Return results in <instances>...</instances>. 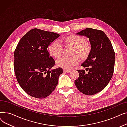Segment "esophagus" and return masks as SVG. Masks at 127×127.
Masks as SVG:
<instances>
[{
    "instance_id": "obj_1",
    "label": "esophagus",
    "mask_w": 127,
    "mask_h": 127,
    "mask_svg": "<svg viewBox=\"0 0 127 127\" xmlns=\"http://www.w3.org/2000/svg\"><path fill=\"white\" fill-rule=\"evenodd\" d=\"M63 71L64 72H70L71 71L70 70H67V69H64Z\"/></svg>"
}]
</instances>
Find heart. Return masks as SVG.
<instances>
[{
	"label": "heart",
	"mask_w": 127,
	"mask_h": 127,
	"mask_svg": "<svg viewBox=\"0 0 127 127\" xmlns=\"http://www.w3.org/2000/svg\"><path fill=\"white\" fill-rule=\"evenodd\" d=\"M68 43L75 47L74 54H78L83 59L87 58L91 51L89 43L85 42V39L78 35H71L64 37L59 40L53 41L49 46L48 50L50 55L56 58H59L62 54L63 44ZM80 62V58L75 55L72 57L63 56L58 60L56 64L58 66L65 69H71Z\"/></svg>",
	"instance_id": "heart-1"
}]
</instances>
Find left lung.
I'll return each mask as SVG.
<instances>
[{
  "label": "left lung",
  "mask_w": 127,
  "mask_h": 127,
  "mask_svg": "<svg viewBox=\"0 0 127 127\" xmlns=\"http://www.w3.org/2000/svg\"><path fill=\"white\" fill-rule=\"evenodd\" d=\"M76 34L89 39L91 51L81 64L84 70H77L79 78L75 81L77 89L83 94L93 95L108 84L114 72L115 52L110 39L101 30L86 28Z\"/></svg>",
  "instance_id": "left-lung-1"
}]
</instances>
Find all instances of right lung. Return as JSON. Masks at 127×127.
Wrapping results in <instances>:
<instances>
[{"label": "right lung", "instance_id": "add662e5", "mask_svg": "<svg viewBox=\"0 0 127 127\" xmlns=\"http://www.w3.org/2000/svg\"><path fill=\"white\" fill-rule=\"evenodd\" d=\"M60 35L35 28L27 33L17 45L14 56L15 76L23 90L32 97H47L58 83L63 69L50 70L55 62L47 48Z\"/></svg>", "mask_w": 127, "mask_h": 127}]
</instances>
